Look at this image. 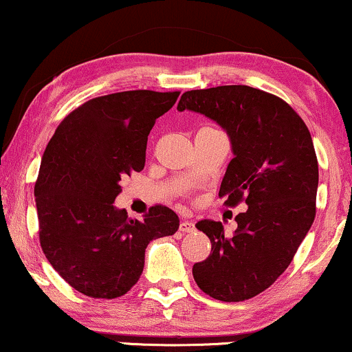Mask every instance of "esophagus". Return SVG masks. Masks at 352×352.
<instances>
[{
	"mask_svg": "<svg viewBox=\"0 0 352 352\" xmlns=\"http://www.w3.org/2000/svg\"><path fill=\"white\" fill-rule=\"evenodd\" d=\"M196 227H194V222H190V220H183V222L179 223V232L181 233H192Z\"/></svg>",
	"mask_w": 352,
	"mask_h": 352,
	"instance_id": "1",
	"label": "esophagus"
}]
</instances>
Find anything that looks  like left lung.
Segmentation results:
<instances>
[{
    "label": "left lung",
    "mask_w": 352,
    "mask_h": 352,
    "mask_svg": "<svg viewBox=\"0 0 352 352\" xmlns=\"http://www.w3.org/2000/svg\"><path fill=\"white\" fill-rule=\"evenodd\" d=\"M184 109L227 130L235 156L219 196L227 207L248 206L235 217L232 236L220 222L196 223L212 250L194 264V280L217 300H248L289 267L315 220L318 160L311 135L284 99L245 85L186 91L177 104Z\"/></svg>",
    "instance_id": "left-lung-1"
}]
</instances>
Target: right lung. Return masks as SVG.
Returning a JSON list of instances; mask_svg holds the SVG:
<instances>
[{
    "mask_svg": "<svg viewBox=\"0 0 352 352\" xmlns=\"http://www.w3.org/2000/svg\"><path fill=\"white\" fill-rule=\"evenodd\" d=\"M179 91H122L72 111L43 151L34 186L38 240L45 258L73 289L117 298L140 279L151 240L175 235L179 219L153 206L143 220L114 207L120 179L145 166L146 140Z\"/></svg>",
    "mask_w": 352,
    "mask_h": 352,
    "instance_id": "add662e5",
    "label": "right lung"
}]
</instances>
